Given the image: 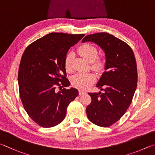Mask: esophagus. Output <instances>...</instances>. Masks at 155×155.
Listing matches in <instances>:
<instances>
[{
    "instance_id": "34e87169",
    "label": "esophagus",
    "mask_w": 155,
    "mask_h": 155,
    "mask_svg": "<svg viewBox=\"0 0 155 155\" xmlns=\"http://www.w3.org/2000/svg\"><path fill=\"white\" fill-rule=\"evenodd\" d=\"M85 92L82 90H79V94L80 95H82L83 94H84Z\"/></svg>"
}]
</instances>
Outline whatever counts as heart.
Here are the masks:
<instances>
[{"mask_svg": "<svg viewBox=\"0 0 155 155\" xmlns=\"http://www.w3.org/2000/svg\"><path fill=\"white\" fill-rule=\"evenodd\" d=\"M80 54L88 61L91 62L92 68L97 71L104 69L105 61L101 57H98V50L95 46L89 43H85L81 45L78 49ZM73 54L72 52H68L64 57V65L67 71L72 70V61ZM95 81V77L92 73H78L73 76L71 82L75 87L81 89H85L90 86Z\"/></svg>", "mask_w": 155, "mask_h": 155, "instance_id": "heart-1", "label": "heart"}]
</instances>
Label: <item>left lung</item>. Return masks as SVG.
Returning <instances> with one entry per match:
<instances>
[{
	"label": "left lung",
	"instance_id": "1",
	"mask_svg": "<svg viewBox=\"0 0 155 155\" xmlns=\"http://www.w3.org/2000/svg\"><path fill=\"white\" fill-rule=\"evenodd\" d=\"M94 42L105 54V72L97 87L104 93H88L91 103L86 107L89 120L102 127L114 124L131 104L137 88V70L131 47L107 32L88 35L82 42Z\"/></svg>",
	"mask_w": 155,
	"mask_h": 155
}]
</instances>
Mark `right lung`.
<instances>
[{
	"label": "right lung",
	"mask_w": 155,
	"mask_h": 155,
	"mask_svg": "<svg viewBox=\"0 0 155 155\" xmlns=\"http://www.w3.org/2000/svg\"><path fill=\"white\" fill-rule=\"evenodd\" d=\"M84 36L51 32L31 43L21 56L18 71L20 99L30 118L41 127L61 123L67 106L78 96L77 89L62 88L70 85L64 60L69 48ZM56 86L61 91L57 92Z\"/></svg>",
	"instance_id": "obj_1"
}]
</instances>
